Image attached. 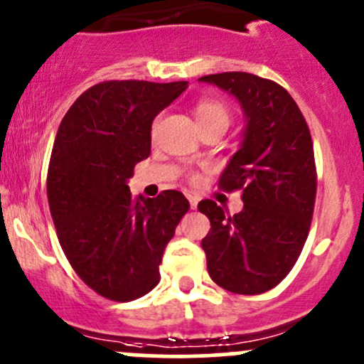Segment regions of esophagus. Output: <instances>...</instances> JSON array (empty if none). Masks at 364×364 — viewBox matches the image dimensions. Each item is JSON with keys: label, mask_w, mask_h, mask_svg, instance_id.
<instances>
[{"label": "esophagus", "mask_w": 364, "mask_h": 364, "mask_svg": "<svg viewBox=\"0 0 364 364\" xmlns=\"http://www.w3.org/2000/svg\"><path fill=\"white\" fill-rule=\"evenodd\" d=\"M187 199H189V206H191V210H196V206H198V198L196 196H187Z\"/></svg>", "instance_id": "esophagus-1"}]
</instances>
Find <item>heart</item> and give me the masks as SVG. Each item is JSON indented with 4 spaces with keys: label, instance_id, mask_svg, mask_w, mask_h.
Returning a JSON list of instances; mask_svg holds the SVG:
<instances>
[{
    "label": "heart",
    "instance_id": "1",
    "mask_svg": "<svg viewBox=\"0 0 364 364\" xmlns=\"http://www.w3.org/2000/svg\"><path fill=\"white\" fill-rule=\"evenodd\" d=\"M194 118L198 121V127L206 124H218V127L228 128L229 111L224 104L218 100H201L194 109Z\"/></svg>",
    "mask_w": 364,
    "mask_h": 364
}]
</instances>
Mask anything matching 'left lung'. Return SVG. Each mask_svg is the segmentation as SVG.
Here are the masks:
<instances>
[{"label": "left lung", "instance_id": "obj_1", "mask_svg": "<svg viewBox=\"0 0 364 364\" xmlns=\"http://www.w3.org/2000/svg\"><path fill=\"white\" fill-rule=\"evenodd\" d=\"M237 100L245 116L240 149L218 178L241 189L243 210L228 217L212 199L199 212L212 229L203 237L208 274L232 293L259 295L287 277L307 240L316 199L311 132L290 93L250 73L199 77Z\"/></svg>", "mask_w": 364, "mask_h": 364}]
</instances>
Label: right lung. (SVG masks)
Wrapping results in <instances>:
<instances>
[{"instance_id": "obj_1", "label": "right lung", "mask_w": 364, "mask_h": 364, "mask_svg": "<svg viewBox=\"0 0 364 364\" xmlns=\"http://www.w3.org/2000/svg\"><path fill=\"white\" fill-rule=\"evenodd\" d=\"M187 81H105L81 93L58 127L46 194L58 241L76 274L128 302L159 283V264L189 210L178 191L132 198L128 178L151 154L156 116Z\"/></svg>"}]
</instances>
